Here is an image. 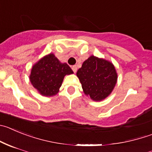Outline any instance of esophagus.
I'll list each match as a JSON object with an SVG mask.
<instances>
[{
	"instance_id": "esophagus-1",
	"label": "esophagus",
	"mask_w": 152,
	"mask_h": 152,
	"mask_svg": "<svg viewBox=\"0 0 152 152\" xmlns=\"http://www.w3.org/2000/svg\"><path fill=\"white\" fill-rule=\"evenodd\" d=\"M72 71H73V72L75 73V72H77V66H76V65H72Z\"/></svg>"
}]
</instances>
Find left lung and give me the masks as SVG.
<instances>
[{
  "instance_id": "1",
  "label": "left lung",
  "mask_w": 152,
  "mask_h": 152,
  "mask_svg": "<svg viewBox=\"0 0 152 152\" xmlns=\"http://www.w3.org/2000/svg\"><path fill=\"white\" fill-rule=\"evenodd\" d=\"M83 93L94 101H102L111 94L118 74L111 62L91 56L77 72Z\"/></svg>"
}]
</instances>
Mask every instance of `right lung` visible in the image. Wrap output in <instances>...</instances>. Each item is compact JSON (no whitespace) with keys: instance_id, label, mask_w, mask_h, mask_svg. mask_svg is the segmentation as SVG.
<instances>
[{"instance_id":"add662e5","label":"right lung","mask_w":152,"mask_h":152,"mask_svg":"<svg viewBox=\"0 0 152 152\" xmlns=\"http://www.w3.org/2000/svg\"><path fill=\"white\" fill-rule=\"evenodd\" d=\"M71 74L73 71L69 65L62 63L53 53H50L33 65L29 78L40 94L52 96L58 93L64 77Z\"/></svg>"}]
</instances>
